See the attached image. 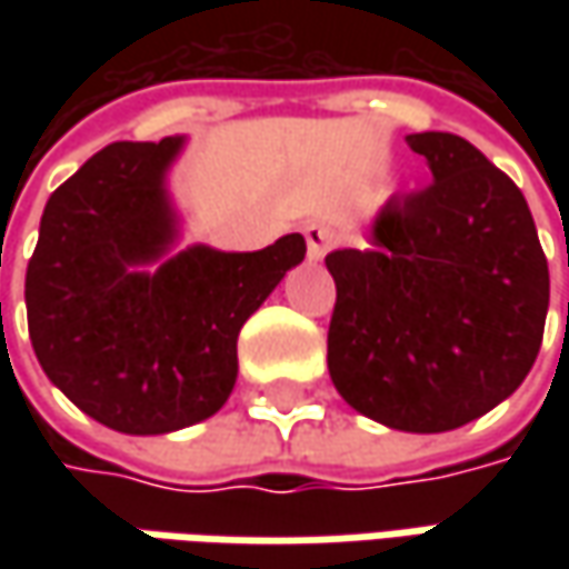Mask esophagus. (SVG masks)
Returning a JSON list of instances; mask_svg holds the SVG:
<instances>
[{"mask_svg": "<svg viewBox=\"0 0 569 569\" xmlns=\"http://www.w3.org/2000/svg\"><path fill=\"white\" fill-rule=\"evenodd\" d=\"M303 237H307V259L310 262H319L329 252V247H332V233L322 224H317V221L303 224Z\"/></svg>", "mask_w": 569, "mask_h": 569, "instance_id": "1", "label": "esophagus"}]
</instances>
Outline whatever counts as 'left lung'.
<instances>
[{
    "mask_svg": "<svg viewBox=\"0 0 569 569\" xmlns=\"http://www.w3.org/2000/svg\"><path fill=\"white\" fill-rule=\"evenodd\" d=\"M430 183L386 199L367 250H332L329 377L377 425L443 433L510 399L548 317V259L513 180L452 132L405 139Z\"/></svg>",
    "mask_w": 569,
    "mask_h": 569,
    "instance_id": "left-lung-1",
    "label": "left lung"
}]
</instances>
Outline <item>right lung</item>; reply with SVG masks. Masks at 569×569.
Masks as SVG:
<instances>
[{"label":"right lung","mask_w":569,"mask_h":569,"mask_svg":"<svg viewBox=\"0 0 569 569\" xmlns=\"http://www.w3.org/2000/svg\"><path fill=\"white\" fill-rule=\"evenodd\" d=\"M187 136L113 142L50 196L24 303L37 361L84 415L132 437L211 418L237 382V336L307 243L177 247L167 177Z\"/></svg>","instance_id":"1"}]
</instances>
